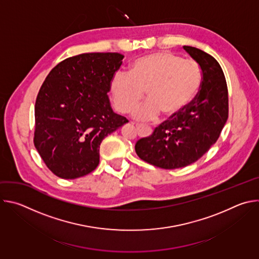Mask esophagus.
I'll return each instance as SVG.
<instances>
[{
	"instance_id": "obj_1",
	"label": "esophagus",
	"mask_w": 259,
	"mask_h": 259,
	"mask_svg": "<svg viewBox=\"0 0 259 259\" xmlns=\"http://www.w3.org/2000/svg\"><path fill=\"white\" fill-rule=\"evenodd\" d=\"M136 128L138 130V134H141V132H150L151 131V128L147 127L145 125H142V124H137L136 125Z\"/></svg>"
}]
</instances>
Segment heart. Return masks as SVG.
Instances as JSON below:
<instances>
[{"instance_id": "obj_1", "label": "heart", "mask_w": 259, "mask_h": 259, "mask_svg": "<svg viewBox=\"0 0 259 259\" xmlns=\"http://www.w3.org/2000/svg\"><path fill=\"white\" fill-rule=\"evenodd\" d=\"M202 85V70L191 59L160 51L144 55L129 66L128 75L117 72L110 81V94L117 110L129 114L141 103H146L134 117L151 120L163 114L172 118L186 109L195 99Z\"/></svg>"}]
</instances>
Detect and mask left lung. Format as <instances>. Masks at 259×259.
<instances>
[{
	"mask_svg": "<svg viewBox=\"0 0 259 259\" xmlns=\"http://www.w3.org/2000/svg\"><path fill=\"white\" fill-rule=\"evenodd\" d=\"M202 70V85L192 103L135 144L137 156L163 169L198 161L217 141L229 117V92L223 68L208 53L183 46Z\"/></svg>",
	"mask_w": 259,
	"mask_h": 259,
	"instance_id": "obj_1",
	"label": "left lung"
}]
</instances>
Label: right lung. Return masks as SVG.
<instances>
[{
    "instance_id": "add662e5",
    "label": "right lung",
    "mask_w": 259,
    "mask_h": 259,
    "mask_svg": "<svg viewBox=\"0 0 259 259\" xmlns=\"http://www.w3.org/2000/svg\"><path fill=\"white\" fill-rule=\"evenodd\" d=\"M124 55L83 53L48 73L35 99L33 143L49 170L63 179L92 172L99 145L128 120L113 112L107 92Z\"/></svg>"
}]
</instances>
